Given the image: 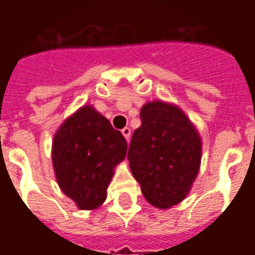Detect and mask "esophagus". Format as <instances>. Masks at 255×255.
<instances>
[{
	"label": "esophagus",
	"mask_w": 255,
	"mask_h": 255,
	"mask_svg": "<svg viewBox=\"0 0 255 255\" xmlns=\"http://www.w3.org/2000/svg\"><path fill=\"white\" fill-rule=\"evenodd\" d=\"M122 133L124 135V138L127 139V140H129V136H131V129H129V128H128V127L123 128Z\"/></svg>",
	"instance_id": "esophagus-1"
}]
</instances>
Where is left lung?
<instances>
[{"mask_svg": "<svg viewBox=\"0 0 255 255\" xmlns=\"http://www.w3.org/2000/svg\"><path fill=\"white\" fill-rule=\"evenodd\" d=\"M132 133L127 158L147 202L168 209L187 197L199 171L202 142L197 128L176 105L147 102Z\"/></svg>", "mask_w": 255, "mask_h": 255, "instance_id": "obj_1", "label": "left lung"}]
</instances>
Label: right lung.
I'll return each instance as SVG.
<instances>
[{
	"label": "right lung",
	"mask_w": 255,
	"mask_h": 255,
	"mask_svg": "<svg viewBox=\"0 0 255 255\" xmlns=\"http://www.w3.org/2000/svg\"><path fill=\"white\" fill-rule=\"evenodd\" d=\"M127 154V140L93 106L84 105L54 135L52 161L61 191L82 210L106 199L115 166Z\"/></svg>",
	"instance_id": "1"
}]
</instances>
